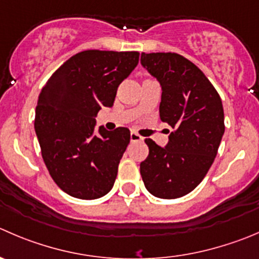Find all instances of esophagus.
<instances>
[{"mask_svg": "<svg viewBox=\"0 0 259 259\" xmlns=\"http://www.w3.org/2000/svg\"><path fill=\"white\" fill-rule=\"evenodd\" d=\"M142 139L143 138L140 137L138 133H135V132L130 133V140H132V142H139V140H142Z\"/></svg>", "mask_w": 259, "mask_h": 259, "instance_id": "34e87169", "label": "esophagus"}]
</instances>
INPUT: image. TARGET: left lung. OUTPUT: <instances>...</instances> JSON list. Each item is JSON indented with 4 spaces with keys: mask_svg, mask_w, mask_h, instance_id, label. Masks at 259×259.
Returning <instances> with one entry per match:
<instances>
[{
    "mask_svg": "<svg viewBox=\"0 0 259 259\" xmlns=\"http://www.w3.org/2000/svg\"><path fill=\"white\" fill-rule=\"evenodd\" d=\"M140 63L159 81V116L173 129L164 148L145 139L149 154L140 175L153 196L178 199L200 185L217 157L225 130L222 99L201 69L177 53H142Z\"/></svg>",
    "mask_w": 259,
    "mask_h": 259,
    "instance_id": "left-lung-1",
    "label": "left lung"
}]
</instances>
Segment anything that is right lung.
Returning <instances> with one entry per match:
<instances>
[{
  "mask_svg": "<svg viewBox=\"0 0 259 259\" xmlns=\"http://www.w3.org/2000/svg\"><path fill=\"white\" fill-rule=\"evenodd\" d=\"M138 52L84 50L52 74L37 100L35 133L53 181L69 196L95 200L112 188L130 142L127 127L95 132L97 112L111 107Z\"/></svg>",
  "mask_w": 259,
  "mask_h": 259,
  "instance_id": "add662e5",
  "label": "right lung"
}]
</instances>
